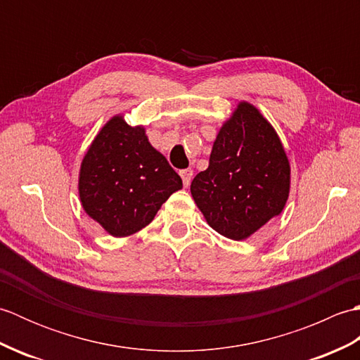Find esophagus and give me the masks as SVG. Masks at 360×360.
I'll list each match as a JSON object with an SVG mask.
<instances>
[{
  "mask_svg": "<svg viewBox=\"0 0 360 360\" xmlns=\"http://www.w3.org/2000/svg\"><path fill=\"white\" fill-rule=\"evenodd\" d=\"M181 178H182V182H184V187H188L190 182H192V178H193L192 168H186V170H181Z\"/></svg>",
  "mask_w": 360,
  "mask_h": 360,
  "instance_id": "esophagus-1",
  "label": "esophagus"
}]
</instances>
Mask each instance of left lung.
<instances>
[{
  "label": "left lung",
  "mask_w": 360,
  "mask_h": 360,
  "mask_svg": "<svg viewBox=\"0 0 360 360\" xmlns=\"http://www.w3.org/2000/svg\"><path fill=\"white\" fill-rule=\"evenodd\" d=\"M289 187L290 165L277 131L254 105L240 102L190 192L213 231L241 241L280 215Z\"/></svg>",
  "instance_id": "obj_1"
}]
</instances>
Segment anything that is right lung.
<instances>
[{"label":"right lung","instance_id":"right-lung-1","mask_svg":"<svg viewBox=\"0 0 360 360\" xmlns=\"http://www.w3.org/2000/svg\"><path fill=\"white\" fill-rule=\"evenodd\" d=\"M182 181L153 147L142 125L111 117L89 145L79 173V196L86 215L120 238L148 226Z\"/></svg>","mask_w":360,"mask_h":360}]
</instances>
